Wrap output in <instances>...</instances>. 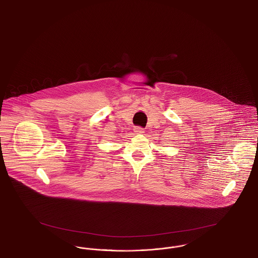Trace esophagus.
I'll list each match as a JSON object with an SVG mask.
<instances>
[{
    "instance_id": "34e87169",
    "label": "esophagus",
    "mask_w": 258,
    "mask_h": 258,
    "mask_svg": "<svg viewBox=\"0 0 258 258\" xmlns=\"http://www.w3.org/2000/svg\"><path fill=\"white\" fill-rule=\"evenodd\" d=\"M134 132L136 135H141V134H144V128H142L140 126H135L134 128Z\"/></svg>"
}]
</instances>
